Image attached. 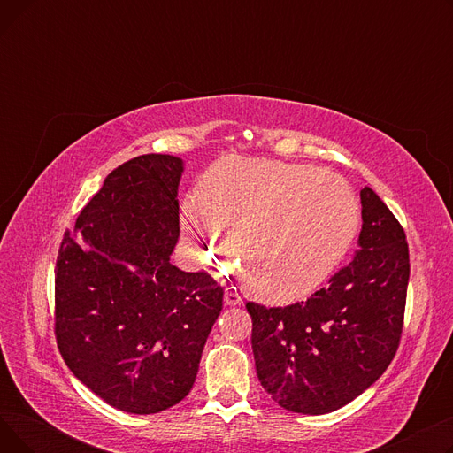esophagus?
I'll return each mask as SVG.
<instances>
[{
    "instance_id": "1",
    "label": "esophagus",
    "mask_w": 453,
    "mask_h": 453,
    "mask_svg": "<svg viewBox=\"0 0 453 453\" xmlns=\"http://www.w3.org/2000/svg\"><path fill=\"white\" fill-rule=\"evenodd\" d=\"M224 303H226L227 306H239V304H242V297H241V294L236 292V290L226 288V292H224Z\"/></svg>"
}]
</instances>
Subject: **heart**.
<instances>
[{"instance_id":"b5f03b06","label":"heart","mask_w":453,"mask_h":453,"mask_svg":"<svg viewBox=\"0 0 453 453\" xmlns=\"http://www.w3.org/2000/svg\"><path fill=\"white\" fill-rule=\"evenodd\" d=\"M203 211L188 203L185 229L198 257L217 265L229 233L246 290L266 303L316 292L358 231V202L343 178L306 165L233 161L207 176Z\"/></svg>"}]
</instances>
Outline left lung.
<instances>
[{
	"instance_id": "obj_1",
	"label": "left lung",
	"mask_w": 453,
	"mask_h": 453,
	"mask_svg": "<svg viewBox=\"0 0 453 453\" xmlns=\"http://www.w3.org/2000/svg\"><path fill=\"white\" fill-rule=\"evenodd\" d=\"M360 200L358 250L325 288L290 306L246 304L260 384L294 413L343 408L384 374L400 342L406 234L372 188L364 187Z\"/></svg>"
}]
</instances>
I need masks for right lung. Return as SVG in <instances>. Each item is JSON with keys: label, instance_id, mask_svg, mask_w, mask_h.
Here are the masks:
<instances>
[{"label": "right lung", "instance_id": "add662e5", "mask_svg": "<svg viewBox=\"0 0 453 453\" xmlns=\"http://www.w3.org/2000/svg\"><path fill=\"white\" fill-rule=\"evenodd\" d=\"M185 161L142 154L111 171L65 233L55 270L60 354L110 406L152 415L183 400L222 311L207 273L171 265Z\"/></svg>", "mask_w": 453, "mask_h": 453}]
</instances>
